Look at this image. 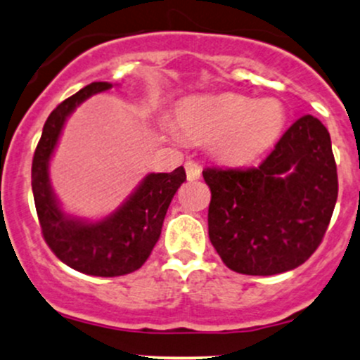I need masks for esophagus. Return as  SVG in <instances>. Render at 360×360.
<instances>
[{"label":"esophagus","instance_id":"1","mask_svg":"<svg viewBox=\"0 0 360 360\" xmlns=\"http://www.w3.org/2000/svg\"><path fill=\"white\" fill-rule=\"evenodd\" d=\"M184 167H186V174H188V179L189 181L200 179V176H201L200 164L194 162V160H188V162L184 164Z\"/></svg>","mask_w":360,"mask_h":360}]
</instances>
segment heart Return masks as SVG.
<instances>
[{
    "mask_svg": "<svg viewBox=\"0 0 360 360\" xmlns=\"http://www.w3.org/2000/svg\"><path fill=\"white\" fill-rule=\"evenodd\" d=\"M177 123L189 139L208 142L213 155L230 166H245L279 137L283 108L274 100L240 94L191 96L177 106Z\"/></svg>",
    "mask_w": 360,
    "mask_h": 360,
    "instance_id": "b5f03b06",
    "label": "heart"
}]
</instances>
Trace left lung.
Here are the masks:
<instances>
[{
  "label": "left lung",
  "mask_w": 360,
  "mask_h": 360,
  "mask_svg": "<svg viewBox=\"0 0 360 360\" xmlns=\"http://www.w3.org/2000/svg\"><path fill=\"white\" fill-rule=\"evenodd\" d=\"M208 235L229 269L272 276L311 257L337 203V164L320 120L304 115L259 167H206Z\"/></svg>",
  "instance_id": "left-lung-1"
}]
</instances>
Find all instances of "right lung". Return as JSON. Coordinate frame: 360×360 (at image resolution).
Instances as JSON below:
<instances>
[{"instance_id":"add662e5","label":"right lung","mask_w":360,"mask_h":360,"mask_svg":"<svg viewBox=\"0 0 360 360\" xmlns=\"http://www.w3.org/2000/svg\"><path fill=\"white\" fill-rule=\"evenodd\" d=\"M110 88L111 82H91L57 105L45 122L32 160V189L45 243L69 267L100 278L130 274L146 264L160 237L169 205L186 181L183 166L148 174L137 191L101 221H81L60 212L49 183V160L62 127L79 103Z\"/></svg>"}]
</instances>
